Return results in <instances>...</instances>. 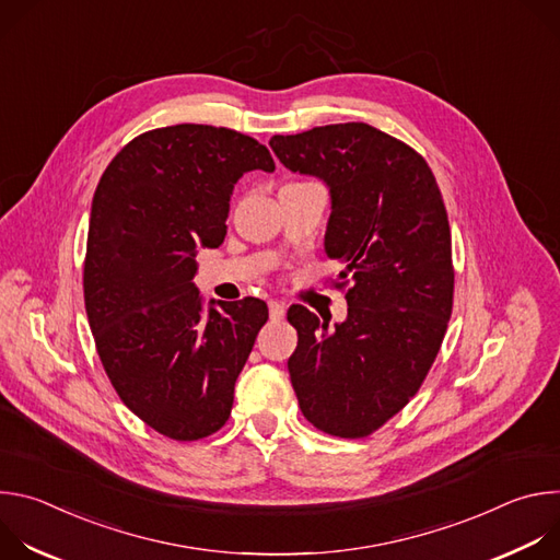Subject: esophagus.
Returning a JSON list of instances; mask_svg holds the SVG:
<instances>
[{"label":"esophagus","mask_w":560,"mask_h":560,"mask_svg":"<svg viewBox=\"0 0 560 560\" xmlns=\"http://www.w3.org/2000/svg\"><path fill=\"white\" fill-rule=\"evenodd\" d=\"M268 310H270V318L272 322H281V318L285 316V303L283 301H268Z\"/></svg>","instance_id":"esophagus-1"}]
</instances>
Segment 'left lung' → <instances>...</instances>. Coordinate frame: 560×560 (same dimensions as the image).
I'll return each mask as SVG.
<instances>
[{
	"label": "left lung",
	"instance_id": "1",
	"mask_svg": "<svg viewBox=\"0 0 560 560\" xmlns=\"http://www.w3.org/2000/svg\"><path fill=\"white\" fill-rule=\"evenodd\" d=\"M270 148L288 171L330 188L326 255L354 283L335 328L303 305L288 310L299 335L290 381L316 430L363 439L408 406L447 330L454 268L443 197L417 150L361 121L275 135Z\"/></svg>",
	"mask_w": 560,
	"mask_h": 560
}]
</instances>
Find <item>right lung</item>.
Returning <instances> with one entry per match:
<instances>
[{"instance_id": "obj_1", "label": "right lung", "mask_w": 560, "mask_h": 560, "mask_svg": "<svg viewBox=\"0 0 560 560\" xmlns=\"http://www.w3.org/2000/svg\"><path fill=\"white\" fill-rule=\"evenodd\" d=\"M272 173L270 150L230 128L177 124L126 143L93 197L84 301L102 365L126 408L175 441L230 417L268 305L210 301L197 248L223 244L234 184Z\"/></svg>"}]
</instances>
